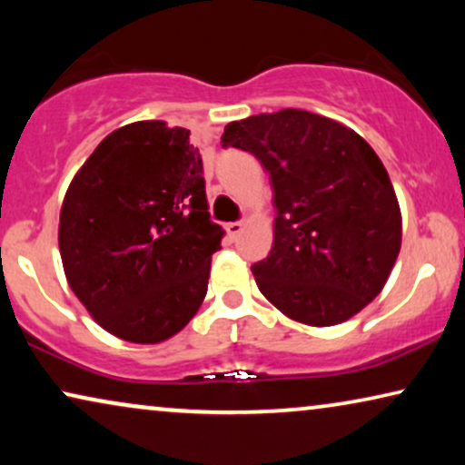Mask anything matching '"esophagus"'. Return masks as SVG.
Wrapping results in <instances>:
<instances>
[{"mask_svg":"<svg viewBox=\"0 0 465 465\" xmlns=\"http://www.w3.org/2000/svg\"><path fill=\"white\" fill-rule=\"evenodd\" d=\"M241 231H243V224H241V222H231V224H226V232L232 241L239 237Z\"/></svg>","mask_w":465,"mask_h":465,"instance_id":"obj_1","label":"esophagus"}]
</instances>
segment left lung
<instances>
[{
    "mask_svg": "<svg viewBox=\"0 0 465 465\" xmlns=\"http://www.w3.org/2000/svg\"><path fill=\"white\" fill-rule=\"evenodd\" d=\"M222 148L269 171L275 239L252 266L258 290L290 320L334 326L383 290L402 218L390 175L358 133L304 110L231 123Z\"/></svg>",
    "mask_w": 465,
    "mask_h": 465,
    "instance_id": "obj_1",
    "label": "left lung"
}]
</instances>
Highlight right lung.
<instances>
[{
  "label": "right lung",
  "instance_id": "obj_1",
  "mask_svg": "<svg viewBox=\"0 0 465 465\" xmlns=\"http://www.w3.org/2000/svg\"><path fill=\"white\" fill-rule=\"evenodd\" d=\"M222 234L190 131L143 120L110 133L75 173L59 250L74 294L99 326L150 345L199 311Z\"/></svg>",
  "mask_w": 465,
  "mask_h": 465
}]
</instances>
